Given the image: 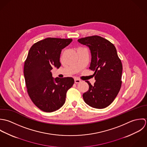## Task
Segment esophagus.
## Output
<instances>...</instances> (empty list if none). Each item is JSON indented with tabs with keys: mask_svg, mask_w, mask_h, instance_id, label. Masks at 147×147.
I'll return each instance as SVG.
<instances>
[{
	"mask_svg": "<svg viewBox=\"0 0 147 147\" xmlns=\"http://www.w3.org/2000/svg\"><path fill=\"white\" fill-rule=\"evenodd\" d=\"M74 82H75L76 84H79V83L81 82V80H79V79H78V78H75V79H74Z\"/></svg>",
	"mask_w": 147,
	"mask_h": 147,
	"instance_id": "esophagus-1",
	"label": "esophagus"
}]
</instances>
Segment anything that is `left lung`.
<instances>
[{
  "label": "left lung",
  "mask_w": 147,
  "mask_h": 147,
  "mask_svg": "<svg viewBox=\"0 0 147 147\" xmlns=\"http://www.w3.org/2000/svg\"><path fill=\"white\" fill-rule=\"evenodd\" d=\"M78 41L89 48L91 54L89 69L95 71L94 84L86 81L89 88L83 94L84 100L93 108H106L114 101L121 86L123 67L116 48L99 36L81 38Z\"/></svg>",
  "instance_id": "1"
}]
</instances>
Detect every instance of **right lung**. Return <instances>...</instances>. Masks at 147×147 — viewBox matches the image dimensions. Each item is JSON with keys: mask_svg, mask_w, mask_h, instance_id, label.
Instances as JSON below:
<instances>
[{"mask_svg": "<svg viewBox=\"0 0 147 147\" xmlns=\"http://www.w3.org/2000/svg\"><path fill=\"white\" fill-rule=\"evenodd\" d=\"M72 40L48 37L30 48L24 66L26 85L33 103L44 112L60 109L65 102L67 90L74 83L71 77L54 78L51 71L53 67L61 66V51Z\"/></svg>", "mask_w": 147, "mask_h": 147, "instance_id": "add662e5", "label": "right lung"}]
</instances>
